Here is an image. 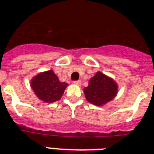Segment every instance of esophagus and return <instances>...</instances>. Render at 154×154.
<instances>
[{
	"instance_id": "obj_1",
	"label": "esophagus",
	"mask_w": 154,
	"mask_h": 154,
	"mask_svg": "<svg viewBox=\"0 0 154 154\" xmlns=\"http://www.w3.org/2000/svg\"><path fill=\"white\" fill-rule=\"evenodd\" d=\"M73 83L75 84V85H81L82 84V82L81 80H78V81H75Z\"/></svg>"
}]
</instances>
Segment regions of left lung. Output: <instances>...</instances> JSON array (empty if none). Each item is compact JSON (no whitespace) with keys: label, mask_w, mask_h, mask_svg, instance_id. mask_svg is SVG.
<instances>
[{"label":"left lung","mask_w":154,"mask_h":154,"mask_svg":"<svg viewBox=\"0 0 154 154\" xmlns=\"http://www.w3.org/2000/svg\"><path fill=\"white\" fill-rule=\"evenodd\" d=\"M85 99L91 104L102 106L112 101L118 92L117 83L101 72H97L83 89Z\"/></svg>","instance_id":"8db88e82"}]
</instances>
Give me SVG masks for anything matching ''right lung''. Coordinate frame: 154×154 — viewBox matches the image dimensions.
<instances>
[{
    "mask_svg": "<svg viewBox=\"0 0 154 154\" xmlns=\"http://www.w3.org/2000/svg\"><path fill=\"white\" fill-rule=\"evenodd\" d=\"M68 85L59 81L52 70L38 73L31 80V87L36 96L46 103L59 100Z\"/></svg>",
    "mask_w": 154,
    "mask_h": 154,
    "instance_id": "obj_1",
    "label": "right lung"
}]
</instances>
